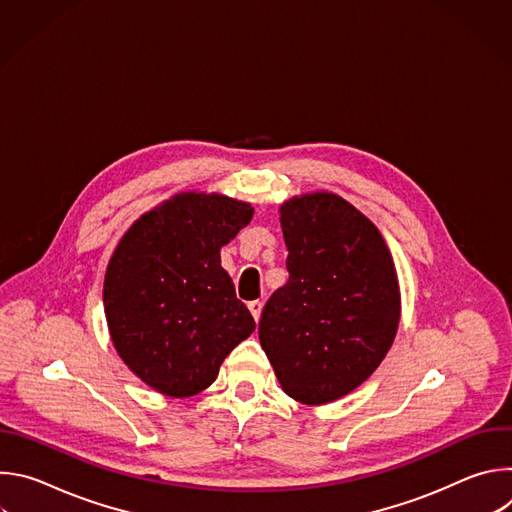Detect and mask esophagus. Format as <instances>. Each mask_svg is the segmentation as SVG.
I'll list each match as a JSON object with an SVG mask.
<instances>
[{
  "mask_svg": "<svg viewBox=\"0 0 512 512\" xmlns=\"http://www.w3.org/2000/svg\"><path fill=\"white\" fill-rule=\"evenodd\" d=\"M247 308H249V312H251V316L255 318V322L261 318V310H263V304L259 302V300H255V302H249L247 304Z\"/></svg>",
  "mask_w": 512,
  "mask_h": 512,
  "instance_id": "1",
  "label": "esophagus"
}]
</instances>
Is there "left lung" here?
Segmentation results:
<instances>
[{
	"label": "left lung",
	"mask_w": 512,
	"mask_h": 512,
	"mask_svg": "<svg viewBox=\"0 0 512 512\" xmlns=\"http://www.w3.org/2000/svg\"><path fill=\"white\" fill-rule=\"evenodd\" d=\"M289 279L259 320L281 389L300 403L336 401L367 381L399 326L391 253L367 216L336 194L281 206Z\"/></svg>",
	"instance_id": "8db88e82"
}]
</instances>
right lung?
Returning a JSON list of instances; mask_svg holds the SVG:
<instances>
[{
  "instance_id": "add662e5",
  "label": "right lung",
  "mask_w": 512,
  "mask_h": 512,
  "mask_svg": "<svg viewBox=\"0 0 512 512\" xmlns=\"http://www.w3.org/2000/svg\"><path fill=\"white\" fill-rule=\"evenodd\" d=\"M251 218L247 202L178 194L143 214L115 249L103 289L109 332L123 362L156 391L200 393L255 330L221 267V247Z\"/></svg>"
}]
</instances>
